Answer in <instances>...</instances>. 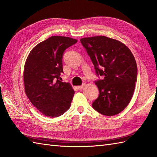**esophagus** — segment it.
Masks as SVG:
<instances>
[{"label": "esophagus", "instance_id": "esophagus-1", "mask_svg": "<svg viewBox=\"0 0 157 157\" xmlns=\"http://www.w3.org/2000/svg\"><path fill=\"white\" fill-rule=\"evenodd\" d=\"M85 86V84H82V86H78V88L79 89V90H82L83 88H84Z\"/></svg>", "mask_w": 157, "mask_h": 157}]
</instances>
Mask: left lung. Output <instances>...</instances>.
<instances>
[{
  "instance_id": "1",
  "label": "left lung",
  "mask_w": 157,
  "mask_h": 157,
  "mask_svg": "<svg viewBox=\"0 0 157 157\" xmlns=\"http://www.w3.org/2000/svg\"><path fill=\"white\" fill-rule=\"evenodd\" d=\"M94 66L99 96L92 103L96 111L106 116L119 114L129 105L137 80V64L123 43L98 36L80 40Z\"/></svg>"
}]
</instances>
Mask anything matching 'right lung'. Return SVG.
<instances>
[{"mask_svg":"<svg viewBox=\"0 0 157 157\" xmlns=\"http://www.w3.org/2000/svg\"><path fill=\"white\" fill-rule=\"evenodd\" d=\"M78 40L53 36L39 43L28 56L23 70L25 92L32 104L43 115L57 117L70 108L74 90L63 82V55Z\"/></svg>","mask_w":157,"mask_h":157,"instance_id":"right-lung-1","label":"right lung"}]
</instances>
